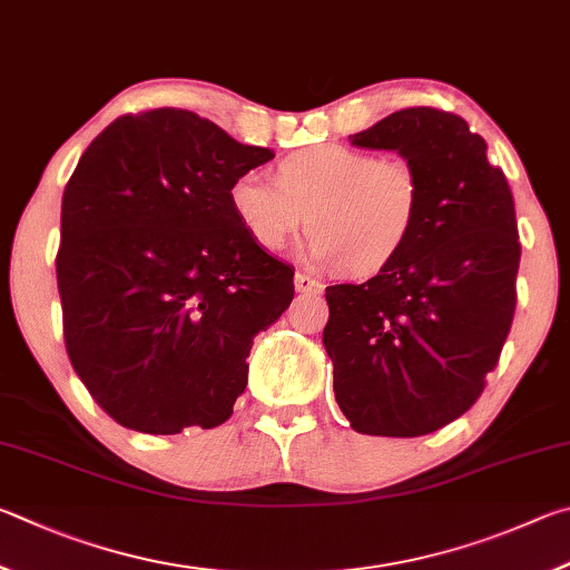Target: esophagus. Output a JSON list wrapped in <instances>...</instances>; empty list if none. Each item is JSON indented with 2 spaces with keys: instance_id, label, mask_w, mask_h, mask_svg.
<instances>
[{
  "instance_id": "obj_1",
  "label": "esophagus",
  "mask_w": 570,
  "mask_h": 570,
  "mask_svg": "<svg viewBox=\"0 0 570 570\" xmlns=\"http://www.w3.org/2000/svg\"><path fill=\"white\" fill-rule=\"evenodd\" d=\"M323 283L305 273H295V291L297 293H323Z\"/></svg>"
}]
</instances>
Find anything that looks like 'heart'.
I'll return each mask as SVG.
<instances>
[{"instance_id":"heart-1","label":"heart","mask_w":570,"mask_h":570,"mask_svg":"<svg viewBox=\"0 0 570 570\" xmlns=\"http://www.w3.org/2000/svg\"><path fill=\"white\" fill-rule=\"evenodd\" d=\"M423 185L405 157H377L351 145L297 149L275 179L245 173L229 185V207L255 245L283 249L311 227V257L341 273H381L413 237Z\"/></svg>"}]
</instances>
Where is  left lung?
<instances>
[{"label":"left lung","instance_id":"left-lung-1","mask_svg":"<svg viewBox=\"0 0 570 570\" xmlns=\"http://www.w3.org/2000/svg\"><path fill=\"white\" fill-rule=\"evenodd\" d=\"M351 139L403 155L421 175L423 205L391 265L325 291L335 401L357 433L428 435L481 397L511 333L513 195L485 139L445 109H397Z\"/></svg>","mask_w":570,"mask_h":570}]
</instances>
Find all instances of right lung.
I'll use <instances>...</instances> for the list:
<instances>
[{
	"instance_id": "add662e5",
	"label": "right lung",
	"mask_w": 570,
	"mask_h": 570,
	"mask_svg": "<svg viewBox=\"0 0 570 570\" xmlns=\"http://www.w3.org/2000/svg\"><path fill=\"white\" fill-rule=\"evenodd\" d=\"M275 155L189 109L117 117L62 197L57 291L79 381L129 431L217 428L253 337L291 305L293 267L255 245L229 185Z\"/></svg>"
}]
</instances>
